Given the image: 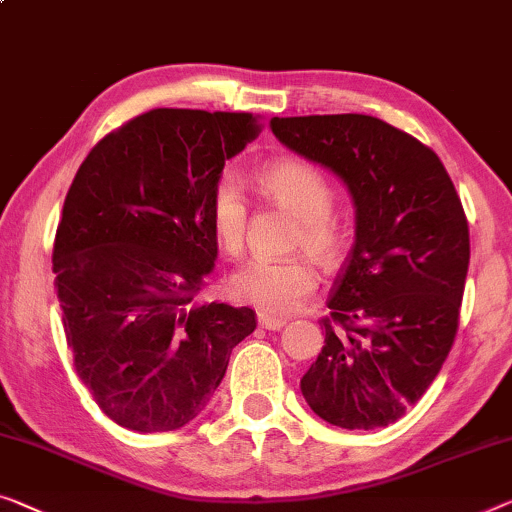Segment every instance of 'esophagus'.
<instances>
[{"label":"esophagus","instance_id":"34e87169","mask_svg":"<svg viewBox=\"0 0 512 512\" xmlns=\"http://www.w3.org/2000/svg\"><path fill=\"white\" fill-rule=\"evenodd\" d=\"M257 322H259V326H262V329L280 331L282 326L287 324V319H282V317H273V315H266V312H259V315H257Z\"/></svg>","mask_w":512,"mask_h":512}]
</instances>
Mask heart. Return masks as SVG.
Segmentation results:
<instances>
[{
    "instance_id": "b5f03b06",
    "label": "heart",
    "mask_w": 512,
    "mask_h": 512,
    "mask_svg": "<svg viewBox=\"0 0 512 512\" xmlns=\"http://www.w3.org/2000/svg\"><path fill=\"white\" fill-rule=\"evenodd\" d=\"M262 197L292 213L296 227L292 246L303 248L317 264L333 266L345 246L340 220L333 216V186L317 167L303 160H278L255 174ZM209 220L218 246L239 255L246 241L248 204L239 183L220 177L211 190ZM317 285V273L303 257H255L230 280L236 301L255 305L266 315H289Z\"/></svg>"
}]
</instances>
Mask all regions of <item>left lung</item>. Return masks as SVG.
<instances>
[{"mask_svg": "<svg viewBox=\"0 0 512 512\" xmlns=\"http://www.w3.org/2000/svg\"><path fill=\"white\" fill-rule=\"evenodd\" d=\"M271 131L338 174L356 207L352 253L301 393L326 423L386 427L423 398L453 347L469 269L462 202L439 156L377 117H273Z\"/></svg>", "mask_w": 512, "mask_h": 512, "instance_id": "8db88e82", "label": "left lung"}]
</instances>
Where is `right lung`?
I'll list each match as a JSON object with an SVG mask.
<instances>
[{"label":"right lung","instance_id":"1","mask_svg":"<svg viewBox=\"0 0 512 512\" xmlns=\"http://www.w3.org/2000/svg\"><path fill=\"white\" fill-rule=\"evenodd\" d=\"M257 133L248 112H144L105 135L68 188L52 250L64 333L80 381L121 427L193 421L255 331V310L195 296L218 257L211 190Z\"/></svg>","mask_w":512,"mask_h":512}]
</instances>
